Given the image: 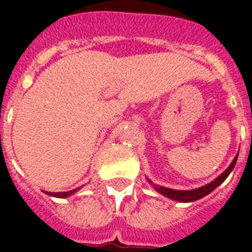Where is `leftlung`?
Here are the masks:
<instances>
[{
  "mask_svg": "<svg viewBox=\"0 0 252 252\" xmlns=\"http://www.w3.org/2000/svg\"><path fill=\"white\" fill-rule=\"evenodd\" d=\"M236 159H238V155L235 157V159L232 160V163L229 164V167H228L224 173H222L220 177H217L216 180L211 182V184H208V185L202 186V188H198V189L194 190H174V189H169V188H163V186H158V185H154V189L159 191L160 194L166 195V197H169L171 200L175 201H181V202H190V201H195L201 198V197H204V195L209 194L211 191L216 189L217 186L220 185L221 182L225 181L229 173L232 171V169L235 167V164H236ZM151 184V182H150Z\"/></svg>",
  "mask_w": 252,
  "mask_h": 252,
  "instance_id": "1",
  "label": "left lung"
}]
</instances>
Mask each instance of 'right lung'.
<instances>
[{
    "mask_svg": "<svg viewBox=\"0 0 252 252\" xmlns=\"http://www.w3.org/2000/svg\"><path fill=\"white\" fill-rule=\"evenodd\" d=\"M78 189H79V188H77V189L70 190V191H61V193H52V191H48L47 194L54 195V197H59V198H64V197H68V195L74 194V193H75Z\"/></svg>",
    "mask_w": 252,
    "mask_h": 252,
    "instance_id": "obj_1",
    "label": "right lung"
}]
</instances>
